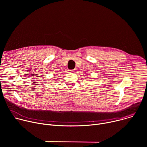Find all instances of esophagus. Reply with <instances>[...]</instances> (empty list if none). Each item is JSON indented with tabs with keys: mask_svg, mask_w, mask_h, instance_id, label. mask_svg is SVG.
Returning a JSON list of instances; mask_svg holds the SVG:
<instances>
[{
	"mask_svg": "<svg viewBox=\"0 0 147 147\" xmlns=\"http://www.w3.org/2000/svg\"><path fill=\"white\" fill-rule=\"evenodd\" d=\"M68 71H69V73H73V72H74V70H69Z\"/></svg>",
	"mask_w": 147,
	"mask_h": 147,
	"instance_id": "esophagus-1",
	"label": "esophagus"
}]
</instances>
